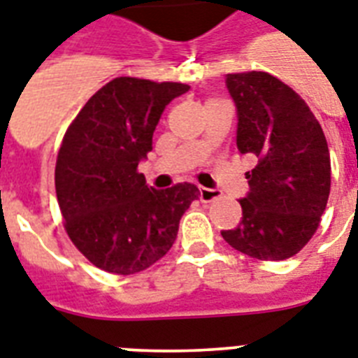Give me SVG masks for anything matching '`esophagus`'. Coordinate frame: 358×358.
<instances>
[{
  "label": "esophagus",
  "mask_w": 358,
  "mask_h": 358,
  "mask_svg": "<svg viewBox=\"0 0 358 358\" xmlns=\"http://www.w3.org/2000/svg\"><path fill=\"white\" fill-rule=\"evenodd\" d=\"M199 193H200V200H202V202H213V200H217L220 196V193L217 191V189L200 187Z\"/></svg>",
  "instance_id": "esophagus-1"
}]
</instances>
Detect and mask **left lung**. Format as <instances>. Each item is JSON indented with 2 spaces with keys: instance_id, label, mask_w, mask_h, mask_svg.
<instances>
[{
  "instance_id": "left-lung-1",
  "label": "left lung",
  "mask_w": 358,
  "mask_h": 358,
  "mask_svg": "<svg viewBox=\"0 0 358 358\" xmlns=\"http://www.w3.org/2000/svg\"><path fill=\"white\" fill-rule=\"evenodd\" d=\"M237 106V149L254 154L246 173L237 228L224 229L231 248L259 261L296 255L320 226L331 191V158L318 119L294 90L264 71L229 73Z\"/></svg>"
}]
</instances>
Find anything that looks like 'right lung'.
<instances>
[{
    "label": "right lung",
    "mask_w": 358,
    "mask_h": 358,
    "mask_svg": "<svg viewBox=\"0 0 358 358\" xmlns=\"http://www.w3.org/2000/svg\"><path fill=\"white\" fill-rule=\"evenodd\" d=\"M187 84L117 77L71 121L57 156L55 189L66 234L97 268L130 275L162 259L176 241L193 184L152 189L138 164L152 150L162 112Z\"/></svg>",
    "instance_id": "1"
}]
</instances>
